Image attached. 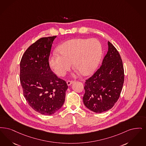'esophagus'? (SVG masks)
I'll list each match as a JSON object with an SVG mask.
<instances>
[{"instance_id":"obj_1","label":"esophagus","mask_w":146,"mask_h":146,"mask_svg":"<svg viewBox=\"0 0 146 146\" xmlns=\"http://www.w3.org/2000/svg\"><path fill=\"white\" fill-rule=\"evenodd\" d=\"M74 82L72 81H68L66 83H67V84H68V86H70L72 83Z\"/></svg>"}]
</instances>
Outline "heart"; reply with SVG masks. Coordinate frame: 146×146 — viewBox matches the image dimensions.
I'll use <instances>...</instances> for the list:
<instances>
[{"mask_svg": "<svg viewBox=\"0 0 146 146\" xmlns=\"http://www.w3.org/2000/svg\"><path fill=\"white\" fill-rule=\"evenodd\" d=\"M49 59L52 69L60 77L74 67L83 75H88L96 68L102 54L101 43L96 38H75L60 44Z\"/></svg>", "mask_w": 146, "mask_h": 146, "instance_id": "b5f03b06", "label": "heart"}]
</instances>
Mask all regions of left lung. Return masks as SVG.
<instances>
[{
	"label": "left lung",
	"instance_id": "obj_1",
	"mask_svg": "<svg viewBox=\"0 0 146 146\" xmlns=\"http://www.w3.org/2000/svg\"><path fill=\"white\" fill-rule=\"evenodd\" d=\"M108 51L102 65L86 81L84 105L95 113L112 108L118 100L124 80V68L119 52L108 41Z\"/></svg>",
	"mask_w": 146,
	"mask_h": 146
}]
</instances>
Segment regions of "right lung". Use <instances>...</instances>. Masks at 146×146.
<instances>
[{"label":"right lung","instance_id":"right-lung-1","mask_svg":"<svg viewBox=\"0 0 146 146\" xmlns=\"http://www.w3.org/2000/svg\"><path fill=\"white\" fill-rule=\"evenodd\" d=\"M56 36L42 38L25 51L20 62V82L29 106L44 115L56 112L63 105L68 86L51 70L49 57Z\"/></svg>","mask_w":146,"mask_h":146}]
</instances>
